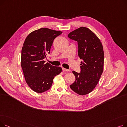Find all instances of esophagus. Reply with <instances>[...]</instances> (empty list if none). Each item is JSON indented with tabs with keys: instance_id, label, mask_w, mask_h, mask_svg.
<instances>
[{
	"instance_id": "1",
	"label": "esophagus",
	"mask_w": 127,
	"mask_h": 127,
	"mask_svg": "<svg viewBox=\"0 0 127 127\" xmlns=\"http://www.w3.org/2000/svg\"><path fill=\"white\" fill-rule=\"evenodd\" d=\"M62 70H63V71H69V69H66V68H62Z\"/></svg>"
}]
</instances>
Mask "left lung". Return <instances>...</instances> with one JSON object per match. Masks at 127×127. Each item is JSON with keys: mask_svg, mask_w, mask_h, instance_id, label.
<instances>
[{"mask_svg": "<svg viewBox=\"0 0 127 127\" xmlns=\"http://www.w3.org/2000/svg\"><path fill=\"white\" fill-rule=\"evenodd\" d=\"M68 36L78 44V56L81 62V73L72 71L75 82L70 89L80 95L88 94L94 90L103 70L104 51L97 36L88 28L81 27L70 32Z\"/></svg>", "mask_w": 127, "mask_h": 127, "instance_id": "obj_1", "label": "left lung"}]
</instances>
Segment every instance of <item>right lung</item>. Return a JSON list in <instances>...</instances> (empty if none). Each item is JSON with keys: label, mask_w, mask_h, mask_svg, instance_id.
I'll list each match as a JSON object with an SVG mask.
<instances>
[{"label": "right lung", "mask_w": 127, "mask_h": 127, "mask_svg": "<svg viewBox=\"0 0 127 127\" xmlns=\"http://www.w3.org/2000/svg\"><path fill=\"white\" fill-rule=\"evenodd\" d=\"M62 31L43 28L32 31L26 38L21 55V66L26 83L34 92L48 90L53 79L62 68L45 63L44 59L50 50L53 40Z\"/></svg>", "instance_id": "1"}]
</instances>
